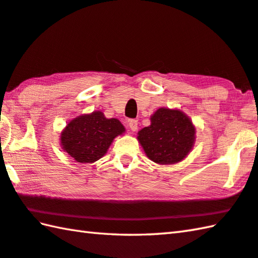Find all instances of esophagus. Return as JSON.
I'll list each match as a JSON object with an SVG mask.
<instances>
[{
    "label": "esophagus",
    "mask_w": 258,
    "mask_h": 258,
    "mask_svg": "<svg viewBox=\"0 0 258 258\" xmlns=\"http://www.w3.org/2000/svg\"><path fill=\"white\" fill-rule=\"evenodd\" d=\"M138 125H139V122L136 119H130L128 120V127H130L131 131H132V132H135V131L138 130Z\"/></svg>",
    "instance_id": "1"
}]
</instances>
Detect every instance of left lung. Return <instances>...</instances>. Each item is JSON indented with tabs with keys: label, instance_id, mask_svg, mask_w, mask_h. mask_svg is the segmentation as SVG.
<instances>
[{
	"label": "left lung",
	"instance_id": "8db88e82",
	"mask_svg": "<svg viewBox=\"0 0 258 258\" xmlns=\"http://www.w3.org/2000/svg\"><path fill=\"white\" fill-rule=\"evenodd\" d=\"M195 134V126L183 112L159 108L151 116V125L138 133V140L150 160L165 165L178 163L189 154Z\"/></svg>",
	"mask_w": 258,
	"mask_h": 258
}]
</instances>
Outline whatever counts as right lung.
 Wrapping results in <instances>:
<instances>
[{
  "instance_id": "right-lung-1",
  "label": "right lung",
  "mask_w": 258,
  "mask_h": 258,
  "mask_svg": "<svg viewBox=\"0 0 258 258\" xmlns=\"http://www.w3.org/2000/svg\"><path fill=\"white\" fill-rule=\"evenodd\" d=\"M125 127L117 118H106L103 112L80 115L70 120L61 132L62 150L80 163H94L107 152L113 140Z\"/></svg>"
}]
</instances>
